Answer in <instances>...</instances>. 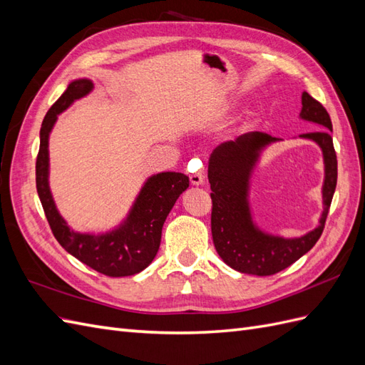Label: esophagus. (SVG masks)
Masks as SVG:
<instances>
[{
	"label": "esophagus",
	"mask_w": 365,
	"mask_h": 365,
	"mask_svg": "<svg viewBox=\"0 0 365 365\" xmlns=\"http://www.w3.org/2000/svg\"><path fill=\"white\" fill-rule=\"evenodd\" d=\"M195 161V160H192ZM190 182L193 185H202L204 184V175L201 172H196V173H192L190 175Z\"/></svg>",
	"instance_id": "1"
}]
</instances>
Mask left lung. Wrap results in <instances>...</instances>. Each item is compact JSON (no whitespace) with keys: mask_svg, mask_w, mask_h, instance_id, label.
<instances>
[{"mask_svg":"<svg viewBox=\"0 0 365 365\" xmlns=\"http://www.w3.org/2000/svg\"><path fill=\"white\" fill-rule=\"evenodd\" d=\"M300 118L318 125L315 132L302 134L323 152V212L318 225L300 237L269 235L254 222L250 205L252 173L262 152L279 138L264 132H247L237 138L220 143L208 158V182L212 189L213 244L230 268L252 275H272L291 267L312 250L324 230V222L336 187V153L332 141V121L324 106L306 91L302 94Z\"/></svg>","mask_w":365,"mask_h":365,"instance_id":"obj_1","label":"left lung"}]
</instances>
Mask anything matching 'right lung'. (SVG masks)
<instances>
[{
	"instance_id": "obj_1",
	"label": "right lung",
	"mask_w": 365,
	"mask_h": 365,
	"mask_svg": "<svg viewBox=\"0 0 365 365\" xmlns=\"http://www.w3.org/2000/svg\"><path fill=\"white\" fill-rule=\"evenodd\" d=\"M90 79L73 81L43 117L36 158V189L50 228L61 247L77 260L109 277H126L148 268L155 259L164 220L180 195L189 187V176L180 172L152 175L143 184L129 213L106 233H79L70 228L54 204L48 184V138L58 115L93 91Z\"/></svg>"
}]
</instances>
